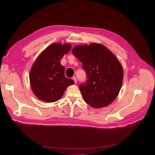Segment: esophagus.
<instances>
[{
	"label": "esophagus",
	"instance_id": "esophagus-1",
	"mask_svg": "<svg viewBox=\"0 0 155 155\" xmlns=\"http://www.w3.org/2000/svg\"><path fill=\"white\" fill-rule=\"evenodd\" d=\"M72 79H73V80L74 81V83H77V81H78V80H77V78H76V76H74Z\"/></svg>",
	"mask_w": 155,
	"mask_h": 155
}]
</instances>
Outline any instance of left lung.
Instances as JSON below:
<instances>
[{"label": "left lung", "mask_w": 155, "mask_h": 155, "mask_svg": "<svg viewBox=\"0 0 155 155\" xmlns=\"http://www.w3.org/2000/svg\"><path fill=\"white\" fill-rule=\"evenodd\" d=\"M72 54L82 63L87 81L79 85L83 100L94 108L110 105L122 85L123 67L105 46L91 43L74 46Z\"/></svg>", "instance_id": "obj_1"}]
</instances>
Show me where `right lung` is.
<instances>
[{"instance_id": "add662e5", "label": "right lung", "mask_w": 155, "mask_h": 155, "mask_svg": "<svg viewBox=\"0 0 155 155\" xmlns=\"http://www.w3.org/2000/svg\"><path fill=\"white\" fill-rule=\"evenodd\" d=\"M71 49L69 43H53L48 46L33 64L30 82L35 96L46 102H55L63 95L67 87L74 85L72 79L64 76L61 59Z\"/></svg>"}]
</instances>
